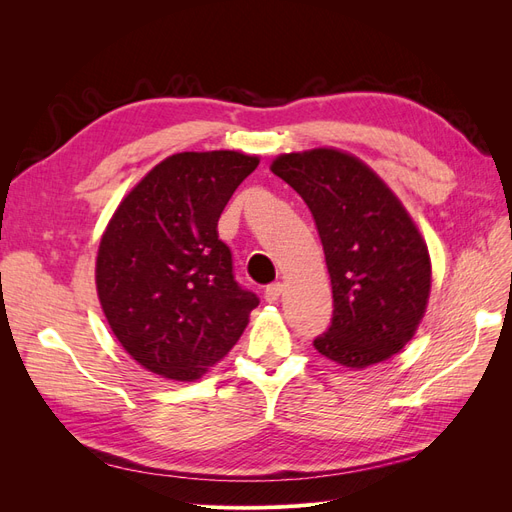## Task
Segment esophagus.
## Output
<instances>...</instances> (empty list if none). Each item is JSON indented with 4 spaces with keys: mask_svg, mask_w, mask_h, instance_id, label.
I'll return each instance as SVG.
<instances>
[{
    "mask_svg": "<svg viewBox=\"0 0 512 512\" xmlns=\"http://www.w3.org/2000/svg\"><path fill=\"white\" fill-rule=\"evenodd\" d=\"M282 290H284V286H282L280 282L269 284L267 290H265V299H267L269 303H277V301H280V297H282Z\"/></svg>",
    "mask_w": 512,
    "mask_h": 512,
    "instance_id": "34e87169",
    "label": "esophagus"
}]
</instances>
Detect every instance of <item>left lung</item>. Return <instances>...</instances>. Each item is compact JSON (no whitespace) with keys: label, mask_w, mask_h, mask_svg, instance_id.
Wrapping results in <instances>:
<instances>
[{"label":"left lung","mask_w":512,"mask_h":512,"mask_svg":"<svg viewBox=\"0 0 512 512\" xmlns=\"http://www.w3.org/2000/svg\"><path fill=\"white\" fill-rule=\"evenodd\" d=\"M271 170L305 200L327 258L333 318L314 348L352 369L391 359L414 337L431 290L427 243L408 211L339 149L284 153Z\"/></svg>","instance_id":"1"}]
</instances>
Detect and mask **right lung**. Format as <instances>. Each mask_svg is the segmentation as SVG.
<instances>
[{
  "mask_svg": "<svg viewBox=\"0 0 512 512\" xmlns=\"http://www.w3.org/2000/svg\"><path fill=\"white\" fill-rule=\"evenodd\" d=\"M239 151H183L138 181L108 222L96 286L111 331L162 378L192 382L237 344L260 303L237 284L218 220L258 166Z\"/></svg>",
  "mask_w": 512,
  "mask_h": 512,
  "instance_id": "1",
  "label": "right lung"
}]
</instances>
